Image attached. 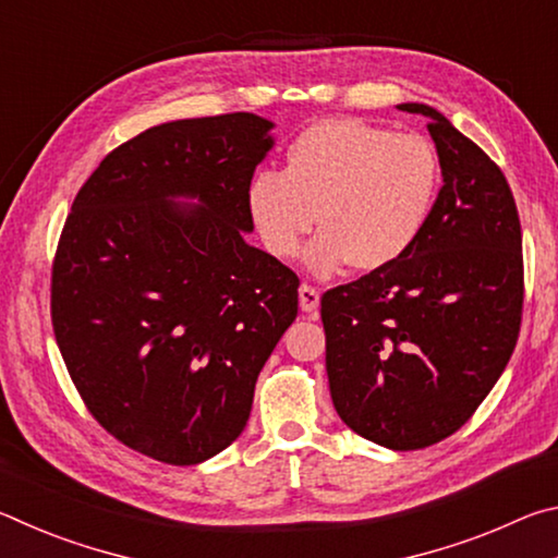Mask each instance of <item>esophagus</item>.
<instances>
[{
	"mask_svg": "<svg viewBox=\"0 0 558 558\" xmlns=\"http://www.w3.org/2000/svg\"><path fill=\"white\" fill-rule=\"evenodd\" d=\"M300 307H302V313L315 315L317 307H319V290L313 288V286H307V282H302V286H300Z\"/></svg>",
	"mask_w": 558,
	"mask_h": 558,
	"instance_id": "34e87169",
	"label": "esophagus"
}]
</instances>
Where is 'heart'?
Masks as SVG:
<instances>
[{"label": "heart", "mask_w": 558, "mask_h": 558, "mask_svg": "<svg viewBox=\"0 0 558 558\" xmlns=\"http://www.w3.org/2000/svg\"><path fill=\"white\" fill-rule=\"evenodd\" d=\"M440 186V155L426 135L339 118L300 132L282 172L253 174L245 206L276 258L298 256L319 221L305 263L332 276L347 263L379 270L399 260L426 231Z\"/></svg>", "instance_id": "obj_1"}]
</instances>
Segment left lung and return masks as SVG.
I'll return each mask as SVG.
<instances>
[{
	"label": "left lung",
	"mask_w": 558,
	"mask_h": 558,
	"mask_svg": "<svg viewBox=\"0 0 558 558\" xmlns=\"http://www.w3.org/2000/svg\"><path fill=\"white\" fill-rule=\"evenodd\" d=\"M442 165L426 231L399 260L323 295L327 379L349 428L418 450L465 426L514 352L524 302L522 226L507 179L423 102Z\"/></svg>",
	"instance_id": "left-lung-1"
}]
</instances>
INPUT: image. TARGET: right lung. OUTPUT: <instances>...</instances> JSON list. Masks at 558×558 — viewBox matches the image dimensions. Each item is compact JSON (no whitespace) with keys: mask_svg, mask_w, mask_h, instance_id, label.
Masks as SVG:
<instances>
[{"mask_svg":"<svg viewBox=\"0 0 558 558\" xmlns=\"http://www.w3.org/2000/svg\"><path fill=\"white\" fill-rule=\"evenodd\" d=\"M270 130L229 112L140 132L63 223L51 323L65 369L110 436L167 465L241 436L263 364L298 317L295 272L245 243V189Z\"/></svg>","mask_w":558,"mask_h":558,"instance_id":"obj_1","label":"right lung"}]
</instances>
